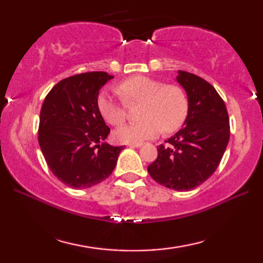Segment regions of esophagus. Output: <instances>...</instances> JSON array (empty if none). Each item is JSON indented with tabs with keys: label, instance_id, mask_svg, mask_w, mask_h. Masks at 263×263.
Wrapping results in <instances>:
<instances>
[{
	"label": "esophagus",
	"instance_id": "esophagus-1",
	"mask_svg": "<svg viewBox=\"0 0 263 263\" xmlns=\"http://www.w3.org/2000/svg\"><path fill=\"white\" fill-rule=\"evenodd\" d=\"M130 147H141L142 142H137V144H128Z\"/></svg>",
	"mask_w": 263,
	"mask_h": 263
}]
</instances>
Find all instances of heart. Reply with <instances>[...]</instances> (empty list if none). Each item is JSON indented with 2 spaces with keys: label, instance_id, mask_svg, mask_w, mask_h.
I'll return each instance as SVG.
<instances>
[{
  "label": "heart",
  "instance_id": "heart-1",
  "mask_svg": "<svg viewBox=\"0 0 263 263\" xmlns=\"http://www.w3.org/2000/svg\"><path fill=\"white\" fill-rule=\"evenodd\" d=\"M117 91L127 104L141 103L142 119L115 130L114 138L118 142L137 144L158 136L162 130L172 133L179 130L188 115V100L184 91L175 84H164L147 77H132L119 83ZM97 109L111 125H119L125 121V105L108 92L100 94Z\"/></svg>",
  "mask_w": 263,
  "mask_h": 263
}]
</instances>
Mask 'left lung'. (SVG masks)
Here are the masks:
<instances>
[{
    "label": "left lung",
    "mask_w": 263,
    "mask_h": 263,
    "mask_svg": "<svg viewBox=\"0 0 263 263\" xmlns=\"http://www.w3.org/2000/svg\"><path fill=\"white\" fill-rule=\"evenodd\" d=\"M177 82L188 97L183 127L158 146V158L147 167L159 184L191 190L210 177L228 147L230 119L224 101L205 80L179 70Z\"/></svg>",
    "instance_id": "obj_1"
}]
</instances>
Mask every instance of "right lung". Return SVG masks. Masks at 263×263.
<instances>
[{"label": "right lung", "instance_id": "obj_1", "mask_svg": "<svg viewBox=\"0 0 263 263\" xmlns=\"http://www.w3.org/2000/svg\"><path fill=\"white\" fill-rule=\"evenodd\" d=\"M112 78L105 72L73 75L44 100L39 146L51 172L70 188H90L108 179L124 148L103 142L110 128L97 109L101 88Z\"/></svg>", "mask_w": 263, "mask_h": 263}]
</instances>
